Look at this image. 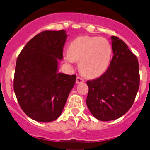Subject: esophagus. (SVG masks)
Here are the masks:
<instances>
[{
    "label": "esophagus",
    "instance_id": "1",
    "mask_svg": "<svg viewBox=\"0 0 150 150\" xmlns=\"http://www.w3.org/2000/svg\"><path fill=\"white\" fill-rule=\"evenodd\" d=\"M84 82H85V81H84V79H82L81 77H79V76H77V77H76V84L83 83Z\"/></svg>",
    "mask_w": 150,
    "mask_h": 150
}]
</instances>
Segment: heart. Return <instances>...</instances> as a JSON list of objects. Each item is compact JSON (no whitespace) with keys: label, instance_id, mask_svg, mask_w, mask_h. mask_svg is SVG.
Returning <instances> with one entry per match:
<instances>
[{"label":"heart","instance_id":"b5f03b06","mask_svg":"<svg viewBox=\"0 0 150 150\" xmlns=\"http://www.w3.org/2000/svg\"><path fill=\"white\" fill-rule=\"evenodd\" d=\"M112 54V46L105 38L82 36L71 42L65 59L69 63L79 61L82 74L88 77H98L108 70Z\"/></svg>","mask_w":150,"mask_h":150}]
</instances>
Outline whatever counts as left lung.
<instances>
[{
    "label": "left lung",
    "mask_w": 150,
    "mask_h": 150,
    "mask_svg": "<svg viewBox=\"0 0 150 150\" xmlns=\"http://www.w3.org/2000/svg\"><path fill=\"white\" fill-rule=\"evenodd\" d=\"M113 57L106 72L88 81L86 104L96 119L115 120L132 107L139 88V66L136 56L122 40L111 37Z\"/></svg>",
    "instance_id": "obj_1"
}]
</instances>
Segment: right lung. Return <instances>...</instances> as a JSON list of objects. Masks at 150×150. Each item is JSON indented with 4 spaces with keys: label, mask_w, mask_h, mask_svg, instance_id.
I'll use <instances>...</instances> for the list:
<instances>
[{
    "label": "right lung",
    "mask_w": 150,
    "mask_h": 150,
    "mask_svg": "<svg viewBox=\"0 0 150 150\" xmlns=\"http://www.w3.org/2000/svg\"><path fill=\"white\" fill-rule=\"evenodd\" d=\"M68 35L44 31L30 40L17 59L14 91L23 112L33 120L51 122L61 115L76 75L59 73Z\"/></svg>",
    "instance_id": "1"
}]
</instances>
